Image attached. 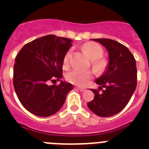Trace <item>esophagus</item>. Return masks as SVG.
Masks as SVG:
<instances>
[{"instance_id":"1","label":"esophagus","mask_w":149,"mask_h":149,"mask_svg":"<svg viewBox=\"0 0 149 149\" xmlns=\"http://www.w3.org/2000/svg\"><path fill=\"white\" fill-rule=\"evenodd\" d=\"M77 89H79V90L81 91V92H84V91L86 90V89L84 87H78V86H77Z\"/></svg>"}]
</instances>
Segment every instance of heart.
I'll use <instances>...</instances> for the list:
<instances>
[{"label": "heart", "mask_w": 149, "mask_h": 149, "mask_svg": "<svg viewBox=\"0 0 149 149\" xmlns=\"http://www.w3.org/2000/svg\"><path fill=\"white\" fill-rule=\"evenodd\" d=\"M84 51L89 58L92 60V65L96 72L102 73L107 67V61L102 57L104 50L100 45L95 42H89L83 45ZM72 49H69L63 57V65L68 67L70 64ZM65 78L68 82L75 85H85L89 80L93 78V72L89 70H82L79 68H74L68 72L65 75Z\"/></svg>", "instance_id": "b5f03b06"}]
</instances>
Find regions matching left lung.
I'll return each mask as SVG.
<instances>
[{
	"instance_id": "8db88e82",
	"label": "left lung",
	"mask_w": 149,
	"mask_h": 149,
	"mask_svg": "<svg viewBox=\"0 0 149 149\" xmlns=\"http://www.w3.org/2000/svg\"><path fill=\"white\" fill-rule=\"evenodd\" d=\"M106 48L109 54V64L104 74L95 83L99 90L91 89L94 99L87 104L88 107L97 116L109 117L122 111L131 99L137 84L136 60L127 47L110 39H95Z\"/></svg>"
}]
</instances>
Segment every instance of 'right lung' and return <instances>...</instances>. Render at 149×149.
I'll return each instance as SVG.
<instances>
[{
    "mask_svg": "<svg viewBox=\"0 0 149 149\" xmlns=\"http://www.w3.org/2000/svg\"><path fill=\"white\" fill-rule=\"evenodd\" d=\"M72 39L45 36L27 43L15 60L13 85L21 104L31 113L41 117L54 115L65 101L73 85L61 81L63 57L72 46Z\"/></svg>",
    "mask_w": 149,
    "mask_h": 149,
    "instance_id": "add662e5",
    "label": "right lung"
}]
</instances>
